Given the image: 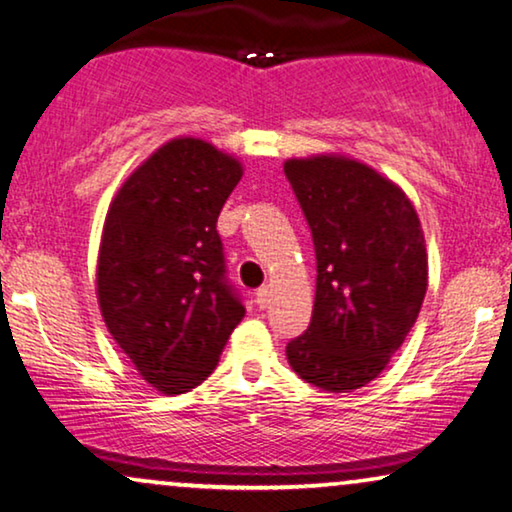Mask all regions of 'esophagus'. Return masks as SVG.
Here are the masks:
<instances>
[{
    "mask_svg": "<svg viewBox=\"0 0 512 512\" xmlns=\"http://www.w3.org/2000/svg\"><path fill=\"white\" fill-rule=\"evenodd\" d=\"M255 304H257L259 308H269V304H271V290H269V285L259 287V290L255 292Z\"/></svg>",
    "mask_w": 512,
    "mask_h": 512,
    "instance_id": "esophagus-1",
    "label": "esophagus"
}]
</instances>
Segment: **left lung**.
<instances>
[{
  "label": "left lung",
  "instance_id": "obj_1",
  "mask_svg": "<svg viewBox=\"0 0 512 512\" xmlns=\"http://www.w3.org/2000/svg\"><path fill=\"white\" fill-rule=\"evenodd\" d=\"M283 169L318 259L311 325L287 343V362L320 390H359L390 364L427 294L420 218L397 183L355 157H292Z\"/></svg>",
  "mask_w": 512,
  "mask_h": 512
}]
</instances>
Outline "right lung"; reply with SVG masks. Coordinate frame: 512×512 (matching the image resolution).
<instances>
[{
	"instance_id": "add662e5",
	"label": "right lung",
	"mask_w": 512,
	"mask_h": 512,
	"mask_svg": "<svg viewBox=\"0 0 512 512\" xmlns=\"http://www.w3.org/2000/svg\"><path fill=\"white\" fill-rule=\"evenodd\" d=\"M243 164L178 136L120 185L104 220L97 301L139 376L183 394L211 376L246 308L225 280L218 215Z\"/></svg>"
}]
</instances>
